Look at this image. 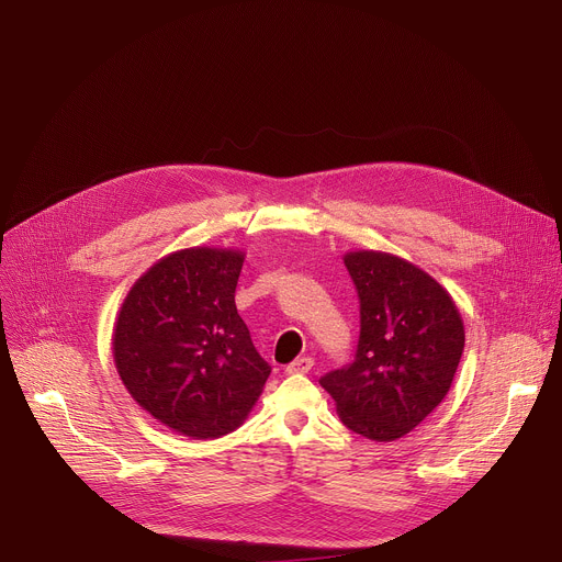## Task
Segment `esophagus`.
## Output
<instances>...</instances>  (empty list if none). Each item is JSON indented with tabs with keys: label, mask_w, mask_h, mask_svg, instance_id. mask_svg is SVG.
<instances>
[{
	"label": "esophagus",
	"mask_w": 562,
	"mask_h": 562,
	"mask_svg": "<svg viewBox=\"0 0 562 562\" xmlns=\"http://www.w3.org/2000/svg\"><path fill=\"white\" fill-rule=\"evenodd\" d=\"M313 367V360L308 356H302V358H295L291 364H286V373L289 375H297V373H308Z\"/></svg>",
	"instance_id": "obj_1"
}]
</instances>
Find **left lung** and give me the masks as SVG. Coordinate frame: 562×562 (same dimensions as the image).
Listing matches in <instances>:
<instances>
[{
    "instance_id": "left-lung-1",
    "label": "left lung",
    "mask_w": 562,
    "mask_h": 562,
    "mask_svg": "<svg viewBox=\"0 0 562 562\" xmlns=\"http://www.w3.org/2000/svg\"><path fill=\"white\" fill-rule=\"evenodd\" d=\"M345 267L360 297L358 351L319 384L351 431L391 442L445 400L464 349V325L449 291L409 260L349 251Z\"/></svg>"
}]
</instances>
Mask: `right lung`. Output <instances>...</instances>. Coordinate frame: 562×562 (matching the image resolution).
I'll list each match as a JSON object with an SVG mask.
<instances>
[{"mask_svg":"<svg viewBox=\"0 0 562 562\" xmlns=\"http://www.w3.org/2000/svg\"><path fill=\"white\" fill-rule=\"evenodd\" d=\"M245 254L193 247L157 260L113 327L117 373L157 423L211 440L247 420L271 367L235 306Z\"/></svg>","mask_w":562,"mask_h":562,"instance_id":"add662e5","label":"right lung"}]
</instances>
